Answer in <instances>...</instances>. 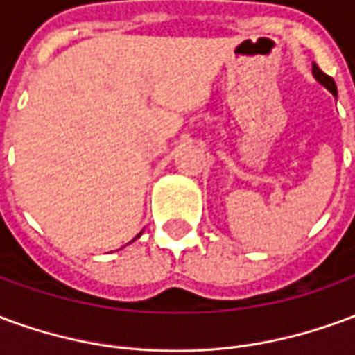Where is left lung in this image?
I'll return each instance as SVG.
<instances>
[{"label": "left lung", "mask_w": 355, "mask_h": 355, "mask_svg": "<svg viewBox=\"0 0 355 355\" xmlns=\"http://www.w3.org/2000/svg\"><path fill=\"white\" fill-rule=\"evenodd\" d=\"M312 73H313V78H315V80L320 81V83H321V85H323V87L329 89V91H331V93H333V94H335V96H336L335 80H333L331 76H327V73L321 72L320 66L315 64V62H313V66H312Z\"/></svg>", "instance_id": "obj_1"}]
</instances>
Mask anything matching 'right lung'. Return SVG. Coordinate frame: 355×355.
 Here are the masks:
<instances>
[{"label": "right lung", "instance_id": "right-lung-1", "mask_svg": "<svg viewBox=\"0 0 355 355\" xmlns=\"http://www.w3.org/2000/svg\"><path fill=\"white\" fill-rule=\"evenodd\" d=\"M137 238H140V234H139V236H137Z\"/></svg>", "mask_w": 355, "mask_h": 355}]
</instances>
